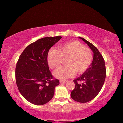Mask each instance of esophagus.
Here are the masks:
<instances>
[{"instance_id":"1","label":"esophagus","mask_w":123,"mask_h":123,"mask_svg":"<svg viewBox=\"0 0 123 123\" xmlns=\"http://www.w3.org/2000/svg\"><path fill=\"white\" fill-rule=\"evenodd\" d=\"M67 82L66 80H60V83H65Z\"/></svg>"}]
</instances>
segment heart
<instances>
[{"instance_id":"b5f03b06","label":"heart","mask_w":123,"mask_h":123,"mask_svg":"<svg viewBox=\"0 0 123 123\" xmlns=\"http://www.w3.org/2000/svg\"><path fill=\"white\" fill-rule=\"evenodd\" d=\"M64 61L66 65L54 72L56 78L65 79L75 74L84 73L90 66L92 61L91 49L77 41H73L60 45L58 50L50 49L48 52L47 61L51 69H55Z\"/></svg>"}]
</instances>
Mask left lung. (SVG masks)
<instances>
[{
    "instance_id": "obj_1",
    "label": "left lung",
    "mask_w": 123,
    "mask_h": 123,
    "mask_svg": "<svg viewBox=\"0 0 123 123\" xmlns=\"http://www.w3.org/2000/svg\"><path fill=\"white\" fill-rule=\"evenodd\" d=\"M79 38L93 51V60L86 71L73 80L75 87L70 95L74 100L85 103L93 100L99 94L105 81L106 69L103 56L97 48L84 38Z\"/></svg>"
}]
</instances>
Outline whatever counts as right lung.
Instances as JSON below:
<instances>
[{"label":"right lung","mask_w":123,"mask_h":123,"mask_svg":"<svg viewBox=\"0 0 123 123\" xmlns=\"http://www.w3.org/2000/svg\"><path fill=\"white\" fill-rule=\"evenodd\" d=\"M61 36L44 37L29 45L20 55L16 67V82L20 94L36 105L47 103L53 98L60 82L54 79L48 64L49 49Z\"/></svg>","instance_id":"obj_1"}]
</instances>
